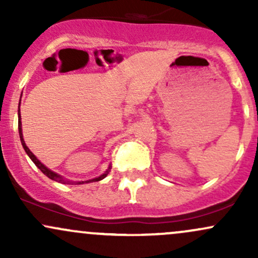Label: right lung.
Instances as JSON below:
<instances>
[{"label": "right lung", "mask_w": 258, "mask_h": 258, "mask_svg": "<svg viewBox=\"0 0 258 258\" xmlns=\"http://www.w3.org/2000/svg\"><path fill=\"white\" fill-rule=\"evenodd\" d=\"M20 98H22V97H20ZM18 130H19V137H20V142H22V146H23V148H24L25 153L28 154V155H29V158H30V159L32 160V162H34V164L36 165V166H37L38 168H40L41 172H42L43 174H46V176L48 177V178H51V179H53V180H55V182H58V183H63V184H84V183L98 182V180H102L103 178H105V177L108 176L109 171L111 170V165H109L108 168H106L105 172L103 173V174H100L99 177H96V178L90 179V180H81V182H72V180L65 179L63 176H60V174H58V173L53 172V171H52V170H49L48 167L44 166V165L42 164V162H41L40 160H38V159L36 158V156H35L34 154H32V153L30 152V149H29L28 146H26V144H25L24 138H23V131H22V116H20V102H19V110H18Z\"/></svg>", "instance_id": "1"}]
</instances>
